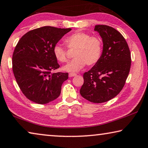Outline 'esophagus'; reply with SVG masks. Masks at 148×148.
<instances>
[{
    "label": "esophagus",
    "instance_id": "34e87169",
    "mask_svg": "<svg viewBox=\"0 0 148 148\" xmlns=\"http://www.w3.org/2000/svg\"><path fill=\"white\" fill-rule=\"evenodd\" d=\"M76 76V74H75V73H70L69 74V77H74Z\"/></svg>",
    "mask_w": 148,
    "mask_h": 148
}]
</instances>
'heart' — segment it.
<instances>
[{
  "label": "heart",
  "instance_id": "heart-1",
  "mask_svg": "<svg viewBox=\"0 0 148 148\" xmlns=\"http://www.w3.org/2000/svg\"><path fill=\"white\" fill-rule=\"evenodd\" d=\"M64 43L67 49H74V58L63 67L65 71L78 72L86 64L90 66L96 64L101 58L103 43L99 36H91L82 32H75L66 37ZM53 54L58 62L63 63L68 60L66 49L59 44L53 47Z\"/></svg>",
  "mask_w": 148,
  "mask_h": 148
}]
</instances>
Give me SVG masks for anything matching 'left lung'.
<instances>
[{"instance_id": "obj_1", "label": "left lung", "mask_w": 148, "mask_h": 148, "mask_svg": "<svg viewBox=\"0 0 148 148\" xmlns=\"http://www.w3.org/2000/svg\"><path fill=\"white\" fill-rule=\"evenodd\" d=\"M95 31L103 39L101 58L84 74L81 95L89 101L101 103L111 100L123 90L131 66L127 42L120 32L106 25H97Z\"/></svg>"}]
</instances>
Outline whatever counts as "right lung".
Returning <instances> with one entry per match:
<instances>
[{
	"instance_id": "obj_1",
	"label": "right lung",
	"mask_w": 148,
	"mask_h": 148,
	"mask_svg": "<svg viewBox=\"0 0 148 148\" xmlns=\"http://www.w3.org/2000/svg\"><path fill=\"white\" fill-rule=\"evenodd\" d=\"M71 30L44 26L27 32L18 42L12 55V70L16 82L28 99L43 105L60 95L69 73L53 72L60 67L53 47Z\"/></svg>"
}]
</instances>
